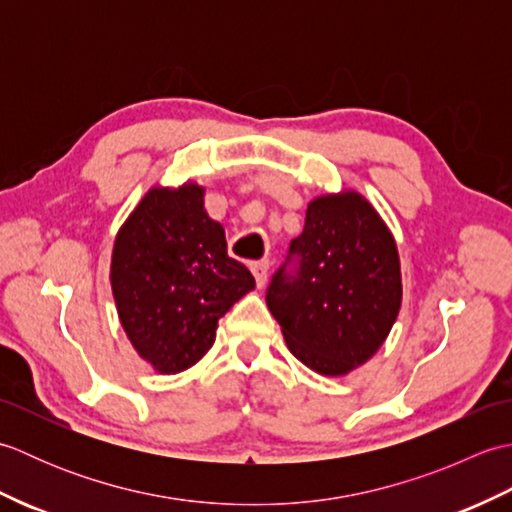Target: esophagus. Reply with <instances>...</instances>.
I'll list each match as a JSON object with an SVG mask.
<instances>
[{
  "label": "esophagus",
  "mask_w": 512,
  "mask_h": 512,
  "mask_svg": "<svg viewBox=\"0 0 512 512\" xmlns=\"http://www.w3.org/2000/svg\"><path fill=\"white\" fill-rule=\"evenodd\" d=\"M268 268L270 264L266 262V259H262V262H253L250 264V273H253L255 281H257V288H264L266 281H268Z\"/></svg>",
  "instance_id": "1"
}]
</instances>
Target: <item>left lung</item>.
<instances>
[{"mask_svg":"<svg viewBox=\"0 0 512 512\" xmlns=\"http://www.w3.org/2000/svg\"><path fill=\"white\" fill-rule=\"evenodd\" d=\"M400 301L396 239L356 191L308 204L303 233L266 292L288 350L323 376L367 363L396 323Z\"/></svg>","mask_w":512,"mask_h":512,"instance_id":"1","label":"left lung"}]
</instances>
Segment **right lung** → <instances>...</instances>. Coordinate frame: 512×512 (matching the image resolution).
<instances>
[{"label":"right lung","mask_w":512,"mask_h":512,"mask_svg":"<svg viewBox=\"0 0 512 512\" xmlns=\"http://www.w3.org/2000/svg\"><path fill=\"white\" fill-rule=\"evenodd\" d=\"M110 281L127 339L160 374L198 363L217 321L255 288L228 257L224 228L206 215L195 182L145 193L116 235Z\"/></svg>","instance_id":"add662e5"}]
</instances>
